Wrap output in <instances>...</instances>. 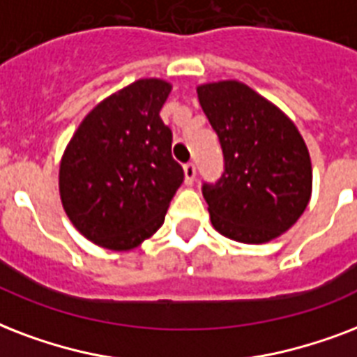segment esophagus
I'll list each match as a JSON object with an SVG mask.
<instances>
[{
  "label": "esophagus",
  "instance_id": "esophagus-1",
  "mask_svg": "<svg viewBox=\"0 0 357 357\" xmlns=\"http://www.w3.org/2000/svg\"><path fill=\"white\" fill-rule=\"evenodd\" d=\"M193 181H195V165L186 164L184 165V182H186L188 186H192Z\"/></svg>",
  "mask_w": 357,
  "mask_h": 357
}]
</instances>
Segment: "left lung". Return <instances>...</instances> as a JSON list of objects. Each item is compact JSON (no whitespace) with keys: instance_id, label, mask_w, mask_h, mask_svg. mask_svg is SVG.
<instances>
[{"instance_id":"obj_1","label":"left lung","mask_w":357,"mask_h":357,"mask_svg":"<svg viewBox=\"0 0 357 357\" xmlns=\"http://www.w3.org/2000/svg\"><path fill=\"white\" fill-rule=\"evenodd\" d=\"M222 143L220 181L203 184L210 222L242 244H264L298 222L311 199V158L296 124L264 96L225 79L197 87Z\"/></svg>"}]
</instances>
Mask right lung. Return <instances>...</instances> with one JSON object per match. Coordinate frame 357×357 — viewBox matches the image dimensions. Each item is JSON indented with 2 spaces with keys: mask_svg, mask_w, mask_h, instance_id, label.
Returning a JSON list of instances; mask_svg holds the SVG:
<instances>
[{
  "mask_svg": "<svg viewBox=\"0 0 357 357\" xmlns=\"http://www.w3.org/2000/svg\"><path fill=\"white\" fill-rule=\"evenodd\" d=\"M169 93L164 79H137L96 104L66 145L61 203L100 248L126 251L151 238L184 181L171 156L173 134L160 119Z\"/></svg>",
  "mask_w": 357,
  "mask_h": 357,
  "instance_id": "1",
  "label": "right lung"
}]
</instances>
